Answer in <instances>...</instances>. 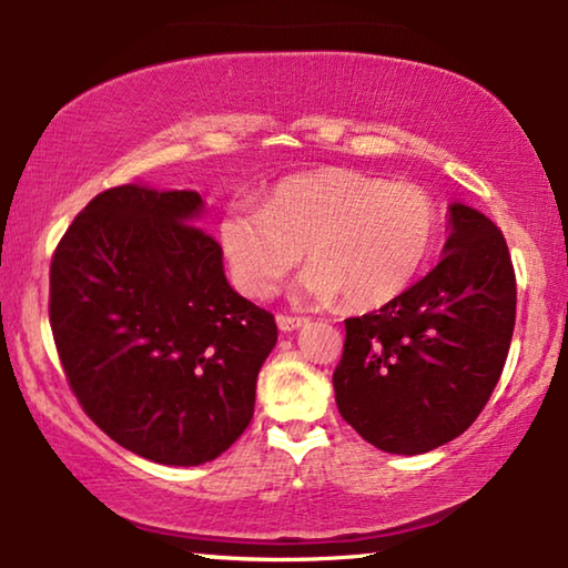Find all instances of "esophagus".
<instances>
[{"label":"esophagus","instance_id":"obj_1","mask_svg":"<svg viewBox=\"0 0 568 568\" xmlns=\"http://www.w3.org/2000/svg\"><path fill=\"white\" fill-rule=\"evenodd\" d=\"M305 323H308V318H301V316H285V313H281V316H277V328H281V331H295V328H303Z\"/></svg>","mask_w":568,"mask_h":568}]
</instances>
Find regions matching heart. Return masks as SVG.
I'll list each match as a JSON object with an SVG mask.
<instances>
[{"label": "heart", "mask_w": 568, "mask_h": 568, "mask_svg": "<svg viewBox=\"0 0 568 568\" xmlns=\"http://www.w3.org/2000/svg\"><path fill=\"white\" fill-rule=\"evenodd\" d=\"M220 247L242 293L267 298L301 265L305 298L344 295L354 308L397 301L425 270L439 235V210L425 186L386 182L356 169L285 176L263 206L232 202L222 212Z\"/></svg>", "instance_id": "b5f03b06"}]
</instances>
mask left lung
Wrapping results in <instances>:
<instances>
[{
  "label": "left lung",
  "mask_w": 568,
  "mask_h": 568,
  "mask_svg": "<svg viewBox=\"0 0 568 568\" xmlns=\"http://www.w3.org/2000/svg\"><path fill=\"white\" fill-rule=\"evenodd\" d=\"M344 323L333 389L366 443L419 455L460 437L488 404L516 326L506 237L478 210L453 204L443 260L397 301Z\"/></svg>",
  "instance_id": "left-lung-1"
}]
</instances>
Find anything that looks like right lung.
Returning a JSON list of instances; mask_svg holds the SVG:
<instances>
[{
  "label": "right lung",
  "mask_w": 568,
  "mask_h": 568,
  "mask_svg": "<svg viewBox=\"0 0 568 568\" xmlns=\"http://www.w3.org/2000/svg\"><path fill=\"white\" fill-rule=\"evenodd\" d=\"M196 192L105 189L58 242L50 328L70 389L121 447L202 465L247 429L273 313L224 277Z\"/></svg>",
  "instance_id": "right-lung-1"
}]
</instances>
